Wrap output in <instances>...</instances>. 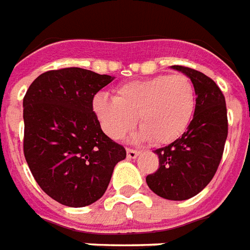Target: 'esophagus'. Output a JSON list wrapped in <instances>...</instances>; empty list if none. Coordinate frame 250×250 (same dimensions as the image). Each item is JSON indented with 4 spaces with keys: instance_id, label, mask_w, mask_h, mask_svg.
<instances>
[{
    "instance_id": "1",
    "label": "esophagus",
    "mask_w": 250,
    "mask_h": 250,
    "mask_svg": "<svg viewBox=\"0 0 250 250\" xmlns=\"http://www.w3.org/2000/svg\"><path fill=\"white\" fill-rule=\"evenodd\" d=\"M139 155V151L132 148H127V159H136Z\"/></svg>"
}]
</instances>
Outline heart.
<instances>
[{"mask_svg":"<svg viewBox=\"0 0 250 250\" xmlns=\"http://www.w3.org/2000/svg\"><path fill=\"white\" fill-rule=\"evenodd\" d=\"M196 108V91L184 74H160L123 83L115 97L103 92L92 99V111L102 130L119 140L138 122L139 138L167 144L182 136Z\"/></svg>","mask_w":250,"mask_h":250,"instance_id":"obj_1","label":"heart"}]
</instances>
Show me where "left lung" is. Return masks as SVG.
Masks as SVG:
<instances>
[{"label": "left lung", "instance_id": "8db88e82", "mask_svg": "<svg viewBox=\"0 0 250 250\" xmlns=\"http://www.w3.org/2000/svg\"><path fill=\"white\" fill-rule=\"evenodd\" d=\"M191 79L196 91V108L184 134L163 148L158 171L146 177L149 189L167 200H187L209 184L217 171L228 136L225 98L205 74L171 66Z\"/></svg>", "mask_w": 250, "mask_h": 250}]
</instances>
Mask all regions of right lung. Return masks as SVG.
<instances>
[{
	"instance_id": "right-lung-1",
	"label": "right lung",
	"mask_w": 250,
	"mask_h": 250,
	"mask_svg": "<svg viewBox=\"0 0 250 250\" xmlns=\"http://www.w3.org/2000/svg\"><path fill=\"white\" fill-rule=\"evenodd\" d=\"M114 81L67 67L41 74L23 98V153L46 195L81 208L104 195L125 149L101 128L92 99Z\"/></svg>"
}]
</instances>
